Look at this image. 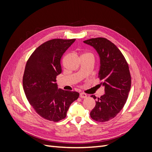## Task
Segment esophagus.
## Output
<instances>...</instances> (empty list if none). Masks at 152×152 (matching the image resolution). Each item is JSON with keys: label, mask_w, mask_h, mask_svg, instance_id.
I'll list each match as a JSON object with an SVG mask.
<instances>
[{"label": "esophagus", "mask_w": 152, "mask_h": 152, "mask_svg": "<svg viewBox=\"0 0 152 152\" xmlns=\"http://www.w3.org/2000/svg\"><path fill=\"white\" fill-rule=\"evenodd\" d=\"M87 94L86 93H80V98H86L87 97Z\"/></svg>", "instance_id": "esophagus-1"}]
</instances>
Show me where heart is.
Returning <instances> with one entry per match:
<instances>
[{
    "label": "heart",
    "instance_id": "1",
    "mask_svg": "<svg viewBox=\"0 0 152 152\" xmlns=\"http://www.w3.org/2000/svg\"><path fill=\"white\" fill-rule=\"evenodd\" d=\"M84 54H86V55H89V56H92V57H93V54H92V53H84Z\"/></svg>",
    "mask_w": 152,
    "mask_h": 152
}]
</instances>
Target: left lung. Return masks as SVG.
I'll return each mask as SVG.
<instances>
[{
	"label": "left lung",
	"instance_id": "obj_1",
	"mask_svg": "<svg viewBox=\"0 0 152 152\" xmlns=\"http://www.w3.org/2000/svg\"><path fill=\"white\" fill-rule=\"evenodd\" d=\"M84 42L93 46L99 55L98 77L103 81L105 93L96 101L90 116L96 122H107L116 117L127 102L131 86L128 63L121 50L107 39L93 38ZM91 97L96 99L94 95Z\"/></svg>",
	"mask_w": 152,
	"mask_h": 152
}]
</instances>
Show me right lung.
Instances as JSON below:
<instances>
[{"instance_id":"obj_1","label":"right lung","mask_w":152,"mask_h":152,"mask_svg":"<svg viewBox=\"0 0 152 152\" xmlns=\"http://www.w3.org/2000/svg\"><path fill=\"white\" fill-rule=\"evenodd\" d=\"M75 39H54L41 44L26 62L23 86L29 103L39 115L57 122L66 117L70 104L79 97L75 91L58 89L61 58Z\"/></svg>"}]
</instances>
